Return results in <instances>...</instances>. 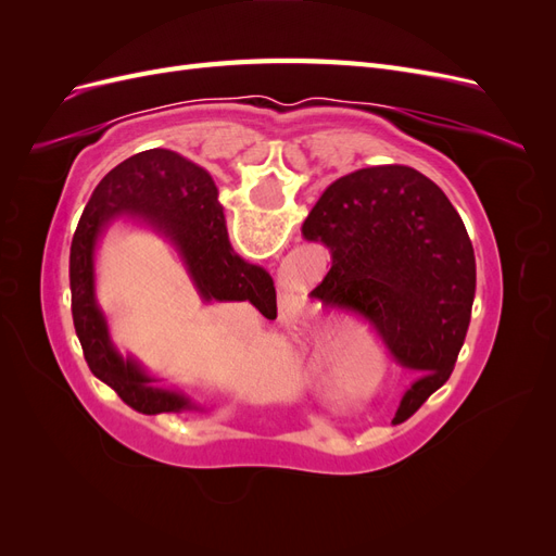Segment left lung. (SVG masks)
Masks as SVG:
<instances>
[{"instance_id":"obj_1","label":"left lung","mask_w":556,"mask_h":556,"mask_svg":"<svg viewBox=\"0 0 556 556\" xmlns=\"http://www.w3.org/2000/svg\"><path fill=\"white\" fill-rule=\"evenodd\" d=\"M304 237L331 250L313 294L371 319L417 374L399 406L413 415L447 382L473 308L476 252L457 208L410 166H368L329 185Z\"/></svg>"}]
</instances>
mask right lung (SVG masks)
I'll return each mask as SVG.
<instances>
[{"mask_svg":"<svg viewBox=\"0 0 556 556\" xmlns=\"http://www.w3.org/2000/svg\"><path fill=\"white\" fill-rule=\"evenodd\" d=\"M121 217L172 243L204 304L248 299L266 317L276 308L274 278L233 252L215 180L204 166L174 150H143L117 164L83 211L72 241L70 282L74 327L90 371L143 415L206 413L188 394L162 387V378L148 374L131 355L125 357L111 339L106 313L97 301L94 264L106 229Z\"/></svg>","mask_w":556,"mask_h":556,"instance_id":"right-lung-1","label":"right lung"}]
</instances>
